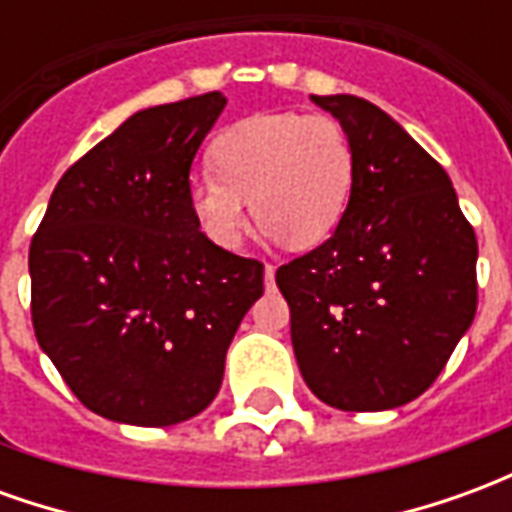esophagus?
<instances>
[{"label": "esophagus", "instance_id": "esophagus-1", "mask_svg": "<svg viewBox=\"0 0 512 512\" xmlns=\"http://www.w3.org/2000/svg\"><path fill=\"white\" fill-rule=\"evenodd\" d=\"M274 274H277V268L271 266V263H266V268H263V277H266V288H274Z\"/></svg>", "mask_w": 512, "mask_h": 512}]
</instances>
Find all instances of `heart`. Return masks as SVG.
Returning <instances> with one entry per match:
<instances>
[{
	"mask_svg": "<svg viewBox=\"0 0 512 512\" xmlns=\"http://www.w3.org/2000/svg\"><path fill=\"white\" fill-rule=\"evenodd\" d=\"M213 169L189 180L191 211L213 244H241L246 200L263 233L293 246L326 241L354 189L356 158L345 128L326 115L266 112L216 136Z\"/></svg>",
	"mask_w": 512,
	"mask_h": 512,
	"instance_id": "1",
	"label": "heart"
}]
</instances>
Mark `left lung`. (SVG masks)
Here are the masks:
<instances>
[{
	"mask_svg": "<svg viewBox=\"0 0 512 512\" xmlns=\"http://www.w3.org/2000/svg\"><path fill=\"white\" fill-rule=\"evenodd\" d=\"M354 145L329 241L279 266L307 386L340 411H386L439 376L477 312V238L439 161L356 95H312Z\"/></svg>",
	"mask_w": 512,
	"mask_h": 512,
	"instance_id": "1",
	"label": "left lung"
}]
</instances>
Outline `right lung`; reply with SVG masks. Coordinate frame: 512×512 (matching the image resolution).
<instances>
[{"instance_id": "obj_1", "label": "right lung", "mask_w": 512, "mask_h": 512, "mask_svg": "<svg viewBox=\"0 0 512 512\" xmlns=\"http://www.w3.org/2000/svg\"><path fill=\"white\" fill-rule=\"evenodd\" d=\"M224 104L205 93L128 117L62 175L29 246L35 337L106 419L197 417L263 296V263L213 244L191 211V161Z\"/></svg>"}]
</instances>
